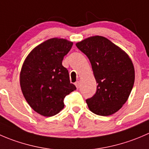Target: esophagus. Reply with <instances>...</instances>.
<instances>
[{
  "label": "esophagus",
  "mask_w": 149,
  "mask_h": 149,
  "mask_svg": "<svg viewBox=\"0 0 149 149\" xmlns=\"http://www.w3.org/2000/svg\"><path fill=\"white\" fill-rule=\"evenodd\" d=\"M79 84H80V83H79V81H77V82H75L74 85H75V86H76L77 88H79V85H79Z\"/></svg>",
  "instance_id": "34e87169"
}]
</instances>
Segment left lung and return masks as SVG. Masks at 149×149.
<instances>
[{
  "label": "left lung",
  "instance_id": "8db88e82",
  "mask_svg": "<svg viewBox=\"0 0 149 149\" xmlns=\"http://www.w3.org/2000/svg\"><path fill=\"white\" fill-rule=\"evenodd\" d=\"M76 46L91 61L98 83L95 95L86 100L89 109L100 116H109L122 108L135 81V70L129 56L107 38L93 36Z\"/></svg>",
  "mask_w": 149,
  "mask_h": 149
}]
</instances>
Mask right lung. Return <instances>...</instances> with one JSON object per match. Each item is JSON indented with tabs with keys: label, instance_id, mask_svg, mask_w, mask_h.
Returning <instances> with one entry per match:
<instances>
[{
	"label": "right lung",
	"instance_id": "add662e5",
	"mask_svg": "<svg viewBox=\"0 0 149 149\" xmlns=\"http://www.w3.org/2000/svg\"><path fill=\"white\" fill-rule=\"evenodd\" d=\"M72 42L51 38L35 47L25 59L20 85L26 102L40 115L52 117L64 109L66 95L76 90L62 61Z\"/></svg>",
	"mask_w": 149,
	"mask_h": 149
}]
</instances>
